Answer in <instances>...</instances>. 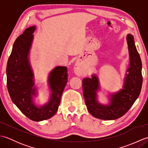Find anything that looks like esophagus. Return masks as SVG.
<instances>
[{"label": "esophagus", "instance_id": "obj_1", "mask_svg": "<svg viewBox=\"0 0 148 148\" xmlns=\"http://www.w3.org/2000/svg\"><path fill=\"white\" fill-rule=\"evenodd\" d=\"M74 73L78 76H84V72L83 69L81 68V65H79V64H78V63H76V64H75L74 67Z\"/></svg>", "mask_w": 148, "mask_h": 148}]
</instances>
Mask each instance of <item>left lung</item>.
<instances>
[{"mask_svg": "<svg viewBox=\"0 0 148 148\" xmlns=\"http://www.w3.org/2000/svg\"><path fill=\"white\" fill-rule=\"evenodd\" d=\"M127 40L130 55V64L123 89L112 94L109 105L100 104L97 99L99 89V79L95 74L83 79V90L88 111L94 117L105 120L118 119L126 113L140 93L143 84L142 62L136 49L132 35L128 34Z\"/></svg>", "mask_w": 148, "mask_h": 148, "instance_id": "1", "label": "left lung"}]
</instances>
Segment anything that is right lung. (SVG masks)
<instances>
[{
  "label": "right lung",
  "instance_id": "add662e5",
  "mask_svg": "<svg viewBox=\"0 0 148 148\" xmlns=\"http://www.w3.org/2000/svg\"><path fill=\"white\" fill-rule=\"evenodd\" d=\"M36 27H30L18 36L9 56L6 74L7 86L12 101L28 118L40 121L51 118L58 111L60 99L67 83V69L58 66L50 72L48 83L51 95L48 103L37 107L33 102L36 95L34 87V73L29 60V54Z\"/></svg>",
  "mask_w": 148,
  "mask_h": 148
}]
</instances>
